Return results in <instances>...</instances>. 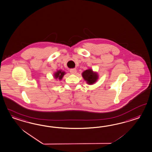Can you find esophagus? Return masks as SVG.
I'll list each match as a JSON object with an SVG mask.
<instances>
[{
	"mask_svg": "<svg viewBox=\"0 0 152 152\" xmlns=\"http://www.w3.org/2000/svg\"><path fill=\"white\" fill-rule=\"evenodd\" d=\"M70 72L71 74H75L77 73V70L76 69H70Z\"/></svg>",
	"mask_w": 152,
	"mask_h": 152,
	"instance_id": "esophagus-1",
	"label": "esophagus"
}]
</instances>
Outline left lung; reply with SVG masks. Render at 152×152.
<instances>
[{"mask_svg":"<svg viewBox=\"0 0 152 152\" xmlns=\"http://www.w3.org/2000/svg\"><path fill=\"white\" fill-rule=\"evenodd\" d=\"M83 78L87 82L88 84H93L96 82L98 79V75L94 72L91 69H88L82 73Z\"/></svg>","mask_w":152,"mask_h":152,"instance_id":"8db88e82","label":"left lung"}]
</instances>
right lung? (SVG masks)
<instances>
[{
  "label": "right lung",
  "instance_id": "right-lung-1",
  "mask_svg": "<svg viewBox=\"0 0 152 152\" xmlns=\"http://www.w3.org/2000/svg\"><path fill=\"white\" fill-rule=\"evenodd\" d=\"M65 72L62 70H58L54 74V77L56 79H58L59 80H61L62 79V78L63 77V76L65 75Z\"/></svg>",
  "mask_w": 152,
  "mask_h": 152
}]
</instances>
